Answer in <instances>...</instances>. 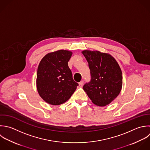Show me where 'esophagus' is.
<instances>
[{"mask_svg":"<svg viewBox=\"0 0 150 150\" xmlns=\"http://www.w3.org/2000/svg\"><path fill=\"white\" fill-rule=\"evenodd\" d=\"M79 86L81 87V88H82V86H83V81H81L79 83Z\"/></svg>","mask_w":150,"mask_h":150,"instance_id":"esophagus-1","label":"esophagus"}]
</instances>
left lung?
Masks as SVG:
<instances>
[{"label":"left lung","mask_w":150,"mask_h":150,"mask_svg":"<svg viewBox=\"0 0 150 150\" xmlns=\"http://www.w3.org/2000/svg\"><path fill=\"white\" fill-rule=\"evenodd\" d=\"M91 71V80L83 89L93 103L105 106L119 95L123 85L122 70L116 60L108 53L84 50Z\"/></svg>","instance_id":"8db88e82"}]
</instances>
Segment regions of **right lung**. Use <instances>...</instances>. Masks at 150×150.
<instances>
[{"instance_id": "add662e5", "label": "right lung", "mask_w": 150, "mask_h": 150, "mask_svg": "<svg viewBox=\"0 0 150 150\" xmlns=\"http://www.w3.org/2000/svg\"><path fill=\"white\" fill-rule=\"evenodd\" d=\"M72 52L60 50L50 52L41 60L37 69L36 85L40 97L47 103L59 105L67 102L76 89L68 65Z\"/></svg>"}]
</instances>
